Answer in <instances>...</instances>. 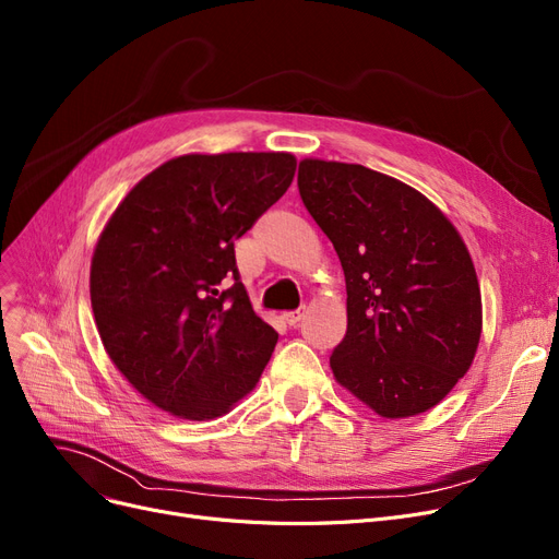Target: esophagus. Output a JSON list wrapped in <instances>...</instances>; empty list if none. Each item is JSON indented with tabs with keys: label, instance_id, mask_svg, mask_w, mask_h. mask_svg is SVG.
I'll return each instance as SVG.
<instances>
[{
	"label": "esophagus",
	"instance_id": "1",
	"mask_svg": "<svg viewBox=\"0 0 559 559\" xmlns=\"http://www.w3.org/2000/svg\"><path fill=\"white\" fill-rule=\"evenodd\" d=\"M304 314H306V308H297V310L283 312V322H285L287 326H297V324L304 320Z\"/></svg>",
	"mask_w": 559,
	"mask_h": 559
}]
</instances>
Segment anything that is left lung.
I'll return each mask as SVG.
<instances>
[{"label": "left lung", "instance_id": "obj_1", "mask_svg": "<svg viewBox=\"0 0 559 559\" xmlns=\"http://www.w3.org/2000/svg\"><path fill=\"white\" fill-rule=\"evenodd\" d=\"M299 193L347 283L335 381L381 418L425 414L479 345L481 295L464 239L420 191L360 164L304 159Z\"/></svg>", "mask_w": 559, "mask_h": 559}]
</instances>
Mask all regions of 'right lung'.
<instances>
[{
    "instance_id": "right-lung-1",
    "label": "right lung",
    "mask_w": 559,
    "mask_h": 559,
    "mask_svg": "<svg viewBox=\"0 0 559 559\" xmlns=\"http://www.w3.org/2000/svg\"><path fill=\"white\" fill-rule=\"evenodd\" d=\"M289 153L182 155L128 193L91 260L103 345L166 414L210 420L253 391L278 333L235 264V239L293 185Z\"/></svg>"
}]
</instances>
